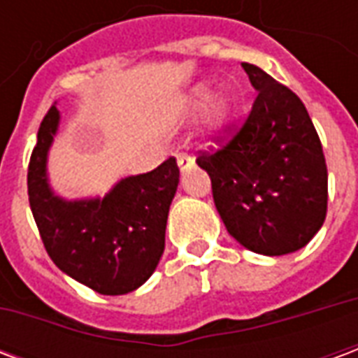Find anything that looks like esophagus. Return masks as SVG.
<instances>
[{"instance_id":"esophagus-1","label":"esophagus","mask_w":358,"mask_h":358,"mask_svg":"<svg viewBox=\"0 0 358 358\" xmlns=\"http://www.w3.org/2000/svg\"><path fill=\"white\" fill-rule=\"evenodd\" d=\"M176 161H178V166L182 172L194 166V159L187 155V153H178V155H176Z\"/></svg>"}]
</instances>
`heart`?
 Segmentation results:
<instances>
[{"instance_id":"b5f03b06","label":"heart","mask_w":358,"mask_h":358,"mask_svg":"<svg viewBox=\"0 0 358 358\" xmlns=\"http://www.w3.org/2000/svg\"><path fill=\"white\" fill-rule=\"evenodd\" d=\"M205 99H207V90H197L195 94V107H203L205 105ZM230 113H232V99L228 95L220 94L215 97V101L210 105V120H213V126L220 130L224 128L228 118H230Z\"/></svg>"}]
</instances>
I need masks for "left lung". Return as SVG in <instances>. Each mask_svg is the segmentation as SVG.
Segmentation results:
<instances>
[{
  "mask_svg": "<svg viewBox=\"0 0 358 358\" xmlns=\"http://www.w3.org/2000/svg\"><path fill=\"white\" fill-rule=\"evenodd\" d=\"M257 97L232 138L197 157L226 230L259 255H287L322 228L328 171L305 105L263 69L241 63Z\"/></svg>",
  "mask_w": 358,
  "mask_h": 358,
  "instance_id": "8db88e82",
  "label": "left lung"
}]
</instances>
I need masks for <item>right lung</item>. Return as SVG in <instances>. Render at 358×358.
<instances>
[{"label": "right lung", "mask_w": 358, "mask_h": 358, "mask_svg": "<svg viewBox=\"0 0 358 358\" xmlns=\"http://www.w3.org/2000/svg\"><path fill=\"white\" fill-rule=\"evenodd\" d=\"M53 105L38 130L28 164V201L43 248L65 274L101 295L138 289L164 251V230L178 187L176 159L120 180L105 197L66 201L48 182V151L57 132Z\"/></svg>", "instance_id": "obj_1"}]
</instances>
